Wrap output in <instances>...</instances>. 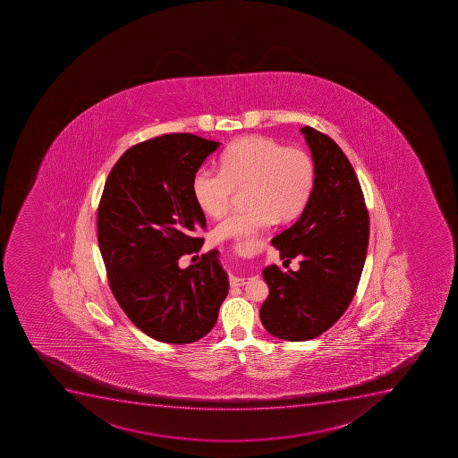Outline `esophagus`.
Returning a JSON list of instances; mask_svg holds the SVG:
<instances>
[{"label":"esophagus","mask_w":458,"mask_h":458,"mask_svg":"<svg viewBox=\"0 0 458 458\" xmlns=\"http://www.w3.org/2000/svg\"><path fill=\"white\" fill-rule=\"evenodd\" d=\"M231 285L232 286H241L245 285V283H247V279L245 278H238V276H231Z\"/></svg>","instance_id":"esophagus-1"}]
</instances>
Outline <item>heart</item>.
<instances>
[{"label": "heart", "instance_id": "1", "mask_svg": "<svg viewBox=\"0 0 458 458\" xmlns=\"http://www.w3.org/2000/svg\"><path fill=\"white\" fill-rule=\"evenodd\" d=\"M317 179L312 157L269 137L250 136L232 143L220 158V172L199 168L192 179L193 199L207 217L226 213L235 192L247 208L227 216L213 235L217 241L244 240L278 218L288 222L308 206Z\"/></svg>", "mask_w": 458, "mask_h": 458}]
</instances>
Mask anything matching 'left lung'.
I'll return each instance as SVG.
<instances>
[{"label":"left lung","instance_id":"8db88e82","mask_svg":"<svg viewBox=\"0 0 458 458\" xmlns=\"http://www.w3.org/2000/svg\"><path fill=\"white\" fill-rule=\"evenodd\" d=\"M317 179L299 220L272 240L281 259L299 257L300 269H263L269 295L261 304L267 333L304 342L331 328L349 308L367 257L369 220L362 189L340 146L321 131L300 129Z\"/></svg>","mask_w":458,"mask_h":458}]
</instances>
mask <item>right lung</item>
Segmentation results:
<instances>
[{"label":"right lung","instance_id":"right-lung-1","mask_svg":"<svg viewBox=\"0 0 458 458\" xmlns=\"http://www.w3.org/2000/svg\"><path fill=\"white\" fill-rule=\"evenodd\" d=\"M218 141L165 134L130 148L107 175L98 211V248L116 301L149 337L186 344L217 321L229 293L217 250L186 269L180 257L201 250L206 216L193 174Z\"/></svg>","mask_w":458,"mask_h":458}]
</instances>
